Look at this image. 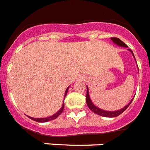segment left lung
I'll return each instance as SVG.
<instances>
[{
	"mask_svg": "<svg viewBox=\"0 0 150 150\" xmlns=\"http://www.w3.org/2000/svg\"><path fill=\"white\" fill-rule=\"evenodd\" d=\"M111 40H112V41L115 44H117V45L120 46V47H128V46L127 44L123 43V42L120 39H119V38H111ZM128 50L132 53L133 54V57L135 58L134 57V54H133V51L130 50V49H127ZM135 60H136V58H135ZM133 99H132L130 102L126 106H124L123 108L120 109V110H115V111H108V110H102V109L99 108L97 107L96 106H95L93 102L91 101V99L90 97V93H89V88L88 86H86V104L88 106V107L90 108V110H92L93 112L96 113V114L99 115V116H102V117H118L119 115H120L121 113L124 112L127 108H128V106L130 105V103H132Z\"/></svg>",
	"mask_w": 150,
	"mask_h": 150,
	"instance_id": "1",
	"label": "left lung"
}]
</instances>
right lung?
<instances>
[{"label":"right lung","instance_id":"right-lung-1","mask_svg":"<svg viewBox=\"0 0 150 150\" xmlns=\"http://www.w3.org/2000/svg\"><path fill=\"white\" fill-rule=\"evenodd\" d=\"M69 87L70 86H68L67 88L66 91H65V94H64V99L66 97L67 94V92H68V90H69ZM64 103H63V104H62L61 108L60 109V110L57 111V112H56L55 114L52 115L50 117H44V118H33V117H29V116H27V117H29L30 119H31L32 120H34L36 122H48V121H50V120H55V119L57 118L60 114H61L63 111H64Z\"/></svg>","mask_w":150,"mask_h":150}]
</instances>
